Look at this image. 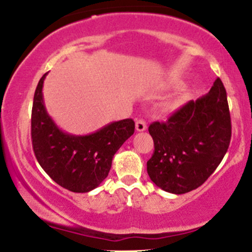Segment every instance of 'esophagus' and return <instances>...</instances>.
<instances>
[{
	"mask_svg": "<svg viewBox=\"0 0 252 252\" xmlns=\"http://www.w3.org/2000/svg\"><path fill=\"white\" fill-rule=\"evenodd\" d=\"M147 129V122L143 118H140V120L136 121V130L137 131H144Z\"/></svg>",
	"mask_w": 252,
	"mask_h": 252,
	"instance_id": "esophagus-1",
	"label": "esophagus"
}]
</instances>
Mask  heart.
<instances>
[{
    "instance_id": "obj_1",
    "label": "heart",
    "mask_w": 252,
    "mask_h": 252,
    "mask_svg": "<svg viewBox=\"0 0 252 252\" xmlns=\"http://www.w3.org/2000/svg\"><path fill=\"white\" fill-rule=\"evenodd\" d=\"M175 104H176V103H172V104H170V106H174Z\"/></svg>"
}]
</instances>
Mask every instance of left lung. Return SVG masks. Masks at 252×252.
I'll list each match as a JSON object with an SVG mask.
<instances>
[{
    "instance_id": "8db88e82",
    "label": "left lung",
    "mask_w": 252,
    "mask_h": 252,
    "mask_svg": "<svg viewBox=\"0 0 252 252\" xmlns=\"http://www.w3.org/2000/svg\"><path fill=\"white\" fill-rule=\"evenodd\" d=\"M154 153L147 172L158 187L184 194L201 186L226 154L231 117L226 90L217 78L209 94L189 100L166 122H153Z\"/></svg>"
}]
</instances>
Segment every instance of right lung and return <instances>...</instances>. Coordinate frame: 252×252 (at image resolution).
<instances>
[{
	"instance_id": "obj_1",
	"label": "right lung",
	"mask_w": 252,
	"mask_h": 252,
	"mask_svg": "<svg viewBox=\"0 0 252 252\" xmlns=\"http://www.w3.org/2000/svg\"><path fill=\"white\" fill-rule=\"evenodd\" d=\"M45 73L37 83L32 108V144L42 169L63 189L86 193L102 184L111 168L112 158L134 134L131 118L110 123L94 134L70 135L56 126L42 98Z\"/></svg>"
}]
</instances>
